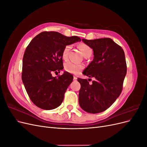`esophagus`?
I'll return each instance as SVG.
<instances>
[{"label":"esophagus","instance_id":"obj_1","mask_svg":"<svg viewBox=\"0 0 147 147\" xmlns=\"http://www.w3.org/2000/svg\"><path fill=\"white\" fill-rule=\"evenodd\" d=\"M77 77L76 76H74V80H77Z\"/></svg>","mask_w":147,"mask_h":147}]
</instances>
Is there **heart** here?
Here are the masks:
<instances>
[{"instance_id":"b5f03b06","label":"heart","mask_w":147,"mask_h":147,"mask_svg":"<svg viewBox=\"0 0 147 147\" xmlns=\"http://www.w3.org/2000/svg\"><path fill=\"white\" fill-rule=\"evenodd\" d=\"M78 48L80 50L83 55L84 56H87L88 55H91L92 54V49L91 48L88 46L86 44L84 43H80L78 45ZM70 45H66L63 50V53H62V57H63V59L66 60L68 58L69 53L70 50ZM84 65L81 64H78L73 63V62L69 61L67 62V63L64 65V69L67 71V72L74 74H78L80 71L83 69Z\"/></svg>"}]
</instances>
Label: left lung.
Wrapping results in <instances>:
<instances>
[{
  "instance_id": "8db88e82",
  "label": "left lung",
  "mask_w": 147,
  "mask_h": 147,
  "mask_svg": "<svg viewBox=\"0 0 147 147\" xmlns=\"http://www.w3.org/2000/svg\"><path fill=\"white\" fill-rule=\"evenodd\" d=\"M82 41L94 51V59L83 74L95 80L90 84L86 79H77L81 84L79 104L86 112L98 113L109 108L121 94L127 72L125 55L110 38Z\"/></svg>"
}]
</instances>
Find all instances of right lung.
<instances>
[{
	"instance_id": "add662e5",
	"label": "right lung",
	"mask_w": 147,
	"mask_h": 147,
	"mask_svg": "<svg viewBox=\"0 0 147 147\" xmlns=\"http://www.w3.org/2000/svg\"><path fill=\"white\" fill-rule=\"evenodd\" d=\"M80 40L77 36L66 37L55 31H45L35 36L26 48L22 80L30 99L38 107L52 110L63 102L74 77L67 72L53 77L52 73L60 72L64 68V48Z\"/></svg>"
}]
</instances>
